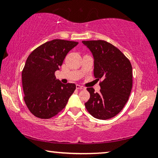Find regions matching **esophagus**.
Returning a JSON list of instances; mask_svg holds the SVG:
<instances>
[{
    "mask_svg": "<svg viewBox=\"0 0 158 158\" xmlns=\"http://www.w3.org/2000/svg\"><path fill=\"white\" fill-rule=\"evenodd\" d=\"M77 89H81V90H85V87H83V86H81V85H77Z\"/></svg>",
    "mask_w": 158,
    "mask_h": 158,
    "instance_id": "obj_1",
    "label": "esophagus"
}]
</instances>
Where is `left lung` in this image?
<instances>
[{
  "instance_id": "left-lung-1",
  "label": "left lung",
  "mask_w": 158,
  "mask_h": 158,
  "mask_svg": "<svg viewBox=\"0 0 158 158\" xmlns=\"http://www.w3.org/2000/svg\"><path fill=\"white\" fill-rule=\"evenodd\" d=\"M93 55L94 75L102 79L100 92L87 88L90 99L85 106L95 118L108 119L122 110L132 88L131 62L119 49L106 41H82Z\"/></svg>"
}]
</instances>
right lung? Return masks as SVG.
Listing matches in <instances>:
<instances>
[{
  "label": "right lung",
  "instance_id": "right-lung-1",
  "mask_svg": "<svg viewBox=\"0 0 158 158\" xmlns=\"http://www.w3.org/2000/svg\"><path fill=\"white\" fill-rule=\"evenodd\" d=\"M77 44L76 41L54 39L41 44L27 58L22 71L23 99L36 117L50 119L56 116L75 90V84H62L56 79L55 72Z\"/></svg>",
  "mask_w": 158,
  "mask_h": 158
}]
</instances>
